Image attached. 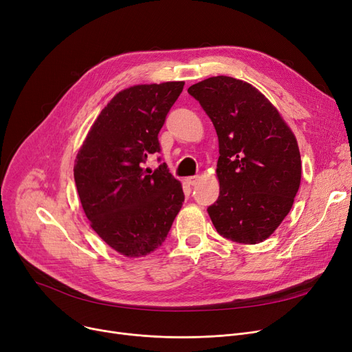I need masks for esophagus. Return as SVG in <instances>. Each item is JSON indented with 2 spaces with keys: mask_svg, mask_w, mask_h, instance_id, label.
<instances>
[{
  "mask_svg": "<svg viewBox=\"0 0 352 352\" xmlns=\"http://www.w3.org/2000/svg\"><path fill=\"white\" fill-rule=\"evenodd\" d=\"M186 182L188 184V186H195V184L198 182V177H187Z\"/></svg>",
  "mask_w": 352,
  "mask_h": 352,
  "instance_id": "obj_1",
  "label": "esophagus"
}]
</instances>
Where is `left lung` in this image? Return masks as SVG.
<instances>
[{
    "mask_svg": "<svg viewBox=\"0 0 352 352\" xmlns=\"http://www.w3.org/2000/svg\"><path fill=\"white\" fill-rule=\"evenodd\" d=\"M218 135L219 195L207 208L219 235L239 244L267 239L288 215L301 182L297 140L251 84L218 76L188 88Z\"/></svg>",
    "mask_w": 352,
    "mask_h": 352,
    "instance_id": "left-lung-1",
    "label": "left lung"
}]
</instances>
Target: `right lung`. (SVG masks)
<instances>
[{
  "label": "right lung",
  "instance_id": "right-lung-1",
  "mask_svg": "<svg viewBox=\"0 0 352 352\" xmlns=\"http://www.w3.org/2000/svg\"><path fill=\"white\" fill-rule=\"evenodd\" d=\"M182 88L173 81L118 92L77 154L74 179L91 228L125 256L158 248L182 207L181 182L165 162L155 171L142 168L161 151L160 129Z\"/></svg>",
  "mask_w": 352,
  "mask_h": 352
}]
</instances>
